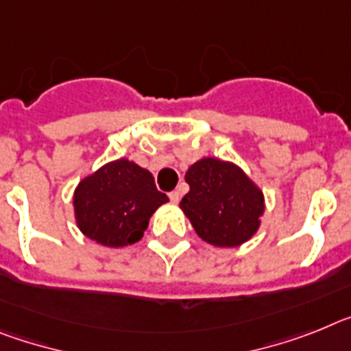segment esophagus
I'll use <instances>...</instances> for the list:
<instances>
[{"label":"esophagus","mask_w":351,"mask_h":351,"mask_svg":"<svg viewBox=\"0 0 351 351\" xmlns=\"http://www.w3.org/2000/svg\"><path fill=\"white\" fill-rule=\"evenodd\" d=\"M180 197H182V191H180V189H176V191L169 193V199H171V203H178Z\"/></svg>","instance_id":"esophagus-1"}]
</instances>
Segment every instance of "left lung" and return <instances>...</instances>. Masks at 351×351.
<instances>
[{
  "label": "left lung",
  "mask_w": 351,
  "mask_h": 351,
  "mask_svg": "<svg viewBox=\"0 0 351 351\" xmlns=\"http://www.w3.org/2000/svg\"><path fill=\"white\" fill-rule=\"evenodd\" d=\"M185 182L191 191L180 208L196 233L217 247H237L260 228L263 193L231 162L201 158L189 167Z\"/></svg>",
  "instance_id": "1"
}]
</instances>
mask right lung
I'll return each instance as SVG.
<instances>
[{
    "label": "right lung",
    "instance_id": "1",
    "mask_svg": "<svg viewBox=\"0 0 351 351\" xmlns=\"http://www.w3.org/2000/svg\"><path fill=\"white\" fill-rule=\"evenodd\" d=\"M167 201L155 187L150 171L120 158L77 185L75 221L88 239L108 247H123L141 240L152 213Z\"/></svg>",
    "mask_w": 351,
    "mask_h": 351
}]
</instances>
